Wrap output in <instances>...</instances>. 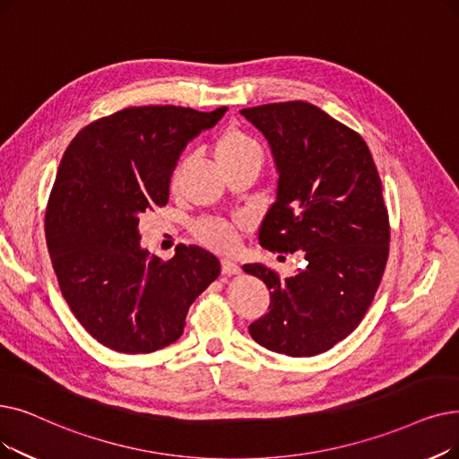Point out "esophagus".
<instances>
[{
  "label": "esophagus",
  "mask_w": 459,
  "mask_h": 459,
  "mask_svg": "<svg viewBox=\"0 0 459 459\" xmlns=\"http://www.w3.org/2000/svg\"><path fill=\"white\" fill-rule=\"evenodd\" d=\"M221 270H223V273H229V275L240 273V264H238L236 261H232V258H223V261H221Z\"/></svg>",
  "instance_id": "obj_1"
}]
</instances>
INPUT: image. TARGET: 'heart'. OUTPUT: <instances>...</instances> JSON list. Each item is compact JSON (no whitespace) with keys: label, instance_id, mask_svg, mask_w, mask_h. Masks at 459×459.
I'll return each instance as SVG.
<instances>
[{"label":"heart","instance_id":"heart-1","mask_svg":"<svg viewBox=\"0 0 459 459\" xmlns=\"http://www.w3.org/2000/svg\"><path fill=\"white\" fill-rule=\"evenodd\" d=\"M215 159L219 167H227L230 163H240V161H263V152L253 138L240 131V129H230L221 134L217 144H215ZM184 163H178L170 176V186L176 187L182 178ZM196 234L203 238V240L217 249L229 251L236 247L238 244V223L236 221H225V219H204L196 225Z\"/></svg>","mask_w":459,"mask_h":459}]
</instances>
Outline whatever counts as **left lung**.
Masks as SVG:
<instances>
[{
    "label": "left lung",
    "instance_id": "1",
    "mask_svg": "<svg viewBox=\"0 0 459 459\" xmlns=\"http://www.w3.org/2000/svg\"><path fill=\"white\" fill-rule=\"evenodd\" d=\"M272 148L275 203L258 229L270 251H302L306 268L281 279L244 264L270 290L253 340L287 356L326 352L360 325L388 261L383 184L364 138L306 101L244 108Z\"/></svg>",
    "mask_w": 459,
    "mask_h": 459
}]
</instances>
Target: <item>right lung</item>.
Returning <instances> with one entry per match:
<instances>
[{
    "instance_id": "add662e5",
    "label": "right lung",
    "mask_w": 459,
    "mask_h": 459,
    "mask_svg": "<svg viewBox=\"0 0 459 459\" xmlns=\"http://www.w3.org/2000/svg\"><path fill=\"white\" fill-rule=\"evenodd\" d=\"M225 112L131 107L95 119L65 150L45 213L47 246L65 302L101 345L146 354L174 343L221 272L198 246H178L170 261L150 255L138 219L169 203L180 153Z\"/></svg>"
}]
</instances>
